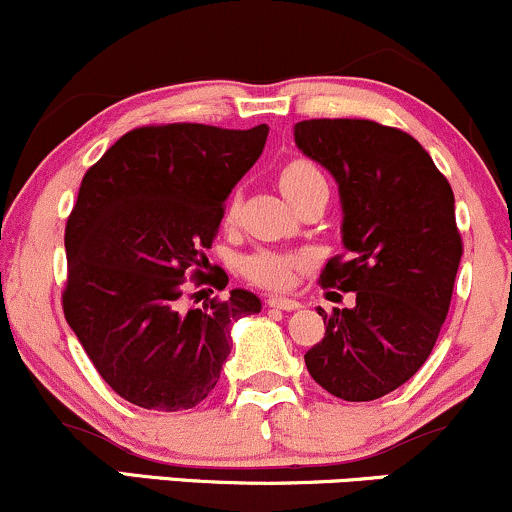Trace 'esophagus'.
<instances>
[{
    "label": "esophagus",
    "mask_w": 512,
    "mask_h": 512,
    "mask_svg": "<svg viewBox=\"0 0 512 512\" xmlns=\"http://www.w3.org/2000/svg\"><path fill=\"white\" fill-rule=\"evenodd\" d=\"M267 305H269V308H279V310H298V308H301V303L293 301V298H286V296H269Z\"/></svg>",
    "instance_id": "esophagus-1"
}]
</instances>
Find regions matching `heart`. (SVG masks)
<instances>
[{
	"label": "heart",
	"mask_w": 512,
	"mask_h": 512,
	"mask_svg": "<svg viewBox=\"0 0 512 512\" xmlns=\"http://www.w3.org/2000/svg\"><path fill=\"white\" fill-rule=\"evenodd\" d=\"M317 185H327L322 170L315 166L308 158H293L279 170V187L291 202L313 190ZM238 211V197L233 195L226 204V221L236 219ZM308 264V257L303 252H281V250H255L240 260V272L252 284L262 286V289H284L291 284L296 269Z\"/></svg>",
	"instance_id": "b5f03b06"
}]
</instances>
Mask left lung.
<instances>
[{
  "label": "left lung",
  "instance_id": "obj_1",
  "mask_svg": "<svg viewBox=\"0 0 512 512\" xmlns=\"http://www.w3.org/2000/svg\"><path fill=\"white\" fill-rule=\"evenodd\" d=\"M296 146L332 173L342 199V255L325 289L354 291V308H317L325 337L305 354L317 385L346 402L397 390L431 356L462 257L455 195L428 151L373 120H303Z\"/></svg>",
  "mask_w": 512,
  "mask_h": 512
}]
</instances>
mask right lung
Here are the masks:
<instances>
[{"instance_id": "right-lung-1", "label": "right lung", "mask_w": 512, "mask_h": 512, "mask_svg": "<svg viewBox=\"0 0 512 512\" xmlns=\"http://www.w3.org/2000/svg\"><path fill=\"white\" fill-rule=\"evenodd\" d=\"M267 134V125L137 127L81 180L64 231V317L105 383L137 407H197L219 383L233 322L260 313L245 289L190 310L182 296L190 274L226 289L223 269L202 272L204 250Z\"/></svg>"}]
</instances>
